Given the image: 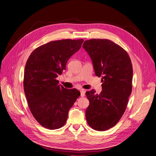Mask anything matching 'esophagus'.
Returning a JSON list of instances; mask_svg holds the SVG:
<instances>
[{
  "instance_id": "esophagus-1",
  "label": "esophagus",
  "mask_w": 156,
  "mask_h": 156,
  "mask_svg": "<svg viewBox=\"0 0 156 156\" xmlns=\"http://www.w3.org/2000/svg\"><path fill=\"white\" fill-rule=\"evenodd\" d=\"M80 95H81L82 97H84V96H85V90H80Z\"/></svg>"
}]
</instances>
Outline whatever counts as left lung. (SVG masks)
Segmentation results:
<instances>
[{"label":"left lung","instance_id":"8db88e82","mask_svg":"<svg viewBox=\"0 0 156 156\" xmlns=\"http://www.w3.org/2000/svg\"><path fill=\"white\" fill-rule=\"evenodd\" d=\"M93 65L95 75L102 77V91L86 92L89 106L86 119L90 127L106 131L112 127L123 115L132 90L133 68L128 54L108 39H92L82 45Z\"/></svg>","mask_w":156,"mask_h":156}]
</instances>
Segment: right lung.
Here are the masks:
<instances>
[{"mask_svg":"<svg viewBox=\"0 0 156 156\" xmlns=\"http://www.w3.org/2000/svg\"><path fill=\"white\" fill-rule=\"evenodd\" d=\"M83 39L50 41L35 49L26 63L24 91L29 107L39 124L48 129L62 127L68 111L80 95L56 80L68 59L80 49Z\"/></svg>","mask_w":156,"mask_h":156,"instance_id":"obj_1","label":"right lung"}]
</instances>
